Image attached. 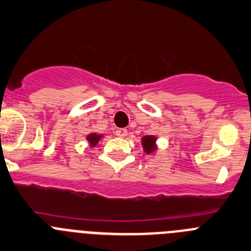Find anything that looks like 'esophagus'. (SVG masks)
Returning <instances> with one entry per match:
<instances>
[{
	"mask_svg": "<svg viewBox=\"0 0 251 251\" xmlns=\"http://www.w3.org/2000/svg\"><path fill=\"white\" fill-rule=\"evenodd\" d=\"M115 135L119 137H125L126 135H127V130H126V128H116Z\"/></svg>",
	"mask_w": 251,
	"mask_h": 251,
	"instance_id": "1",
	"label": "esophagus"
}]
</instances>
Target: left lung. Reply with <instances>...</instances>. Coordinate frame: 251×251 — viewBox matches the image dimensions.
Returning a JSON list of instances; mask_svg holds the SVG:
<instances>
[{
  "label": "left lung",
  "mask_w": 251,
  "mask_h": 251,
  "mask_svg": "<svg viewBox=\"0 0 251 251\" xmlns=\"http://www.w3.org/2000/svg\"><path fill=\"white\" fill-rule=\"evenodd\" d=\"M155 141H156V137L155 136H145L142 139V146L145 149L146 153H151L155 149H156Z\"/></svg>",
  "instance_id": "8db88e82"
}]
</instances>
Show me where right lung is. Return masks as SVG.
Wrapping results in <instances>:
<instances>
[{
  "instance_id": "obj_1",
  "label": "right lung",
  "mask_w": 251,
  "mask_h": 251,
  "mask_svg": "<svg viewBox=\"0 0 251 251\" xmlns=\"http://www.w3.org/2000/svg\"><path fill=\"white\" fill-rule=\"evenodd\" d=\"M100 139H101V135H98V134H90L89 136H87V140H89V142L91 144V146L96 145Z\"/></svg>"
}]
</instances>
